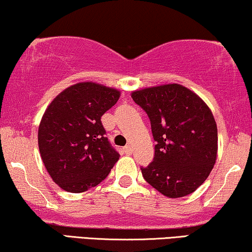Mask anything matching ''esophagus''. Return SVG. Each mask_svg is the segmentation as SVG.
<instances>
[{
    "mask_svg": "<svg viewBox=\"0 0 252 252\" xmlns=\"http://www.w3.org/2000/svg\"><path fill=\"white\" fill-rule=\"evenodd\" d=\"M124 153H125L126 155H132V153H133V148L130 147V146L124 147Z\"/></svg>",
    "mask_w": 252,
    "mask_h": 252,
    "instance_id": "1",
    "label": "esophagus"
}]
</instances>
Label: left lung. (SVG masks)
I'll return each instance as SVG.
<instances>
[{
	"instance_id": "1",
	"label": "left lung",
	"mask_w": 252,
	"mask_h": 252,
	"mask_svg": "<svg viewBox=\"0 0 252 252\" xmlns=\"http://www.w3.org/2000/svg\"><path fill=\"white\" fill-rule=\"evenodd\" d=\"M132 98L147 112L156 141L154 160L141 167L144 180L171 198L194 192L217 159L218 130L211 110L178 84L135 91Z\"/></svg>"
}]
</instances>
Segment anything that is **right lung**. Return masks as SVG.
<instances>
[{
    "label": "right lung",
    "mask_w": 252,
    "mask_h": 252,
    "mask_svg": "<svg viewBox=\"0 0 252 252\" xmlns=\"http://www.w3.org/2000/svg\"><path fill=\"white\" fill-rule=\"evenodd\" d=\"M119 96L115 88L79 82L47 108L37 133L39 149L48 173L62 189L84 192L95 187L119 159L101 122Z\"/></svg>",
    "instance_id": "add662e5"
}]
</instances>
